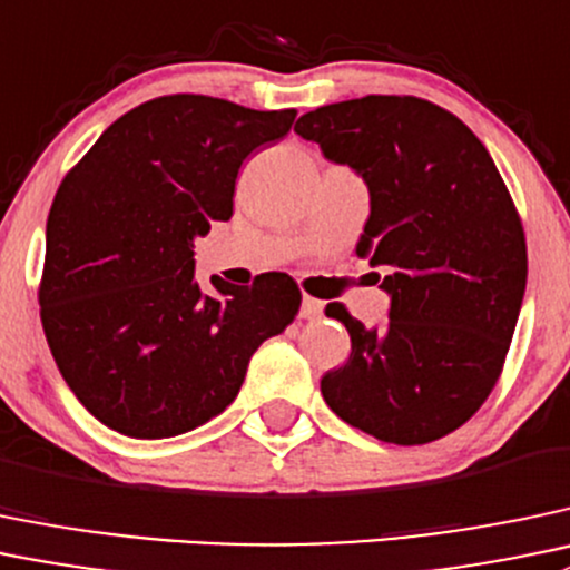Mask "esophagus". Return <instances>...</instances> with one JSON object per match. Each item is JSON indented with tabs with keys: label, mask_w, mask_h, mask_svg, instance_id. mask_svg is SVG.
Listing matches in <instances>:
<instances>
[{
	"label": "esophagus",
	"mask_w": 570,
	"mask_h": 570,
	"mask_svg": "<svg viewBox=\"0 0 570 570\" xmlns=\"http://www.w3.org/2000/svg\"><path fill=\"white\" fill-rule=\"evenodd\" d=\"M301 316H303V320H320V316H322V303L314 301V297H303Z\"/></svg>",
	"instance_id": "obj_1"
}]
</instances>
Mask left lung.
Returning <instances> with one entry per match:
<instances>
[{
	"label": "left lung",
	"instance_id": "obj_1",
	"mask_svg": "<svg viewBox=\"0 0 570 570\" xmlns=\"http://www.w3.org/2000/svg\"><path fill=\"white\" fill-rule=\"evenodd\" d=\"M295 134L368 183L357 254L385 265V327L344 305L350 361L322 376L327 406L393 445H426L464 426L505 365L527 286L519 209L489 149L442 106L365 95L303 114Z\"/></svg>",
	"mask_w": 570,
	"mask_h": 570
}]
</instances>
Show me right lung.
<instances>
[{
    "instance_id": "1",
    "label": "right lung",
    "mask_w": 570,
    "mask_h": 570,
    "mask_svg": "<svg viewBox=\"0 0 570 570\" xmlns=\"http://www.w3.org/2000/svg\"><path fill=\"white\" fill-rule=\"evenodd\" d=\"M295 109L164 95L104 130L65 175L46 224L38 301L59 374L104 426L185 434L235 401L250 355L286 331L301 289L194 281V237L229 220L239 166L289 134Z\"/></svg>"
}]
</instances>
